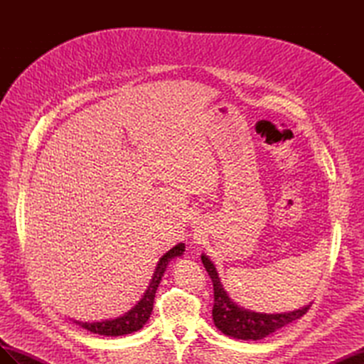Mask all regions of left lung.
<instances>
[{"label":"left lung","mask_w":364,"mask_h":364,"mask_svg":"<svg viewBox=\"0 0 364 364\" xmlns=\"http://www.w3.org/2000/svg\"><path fill=\"white\" fill-rule=\"evenodd\" d=\"M202 262L209 274V278L214 285V306H213V318L215 326L223 334L241 338V340H261L278 331L282 326L289 325L297 318H301L306 311L310 310V305H305L299 310L289 313H255L246 310V308L237 305L228 296L223 289V284L218 278V273L213 261L206 255H202Z\"/></svg>","instance_id":"obj_1"}]
</instances>
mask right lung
Listing matches in <instances>:
<instances>
[{
    "instance_id": "obj_1",
    "label": "right lung",
    "mask_w": 364,
    "mask_h": 364,
    "mask_svg": "<svg viewBox=\"0 0 364 364\" xmlns=\"http://www.w3.org/2000/svg\"><path fill=\"white\" fill-rule=\"evenodd\" d=\"M183 252H185V245L179 243V245H176L173 249H170L167 253H164V257L158 262L155 273H153L150 285L146 290L144 296H142L141 301L134 308H132V310H129L126 314L119 316L117 318H109V321H102V322L74 321V323L87 329V331H91L94 334L107 336V337L126 336V334H132V333L138 331V329H141L147 323L149 317L151 314L158 285L164 277V272H165V269H167L168 262L176 257H181Z\"/></svg>"
}]
</instances>
